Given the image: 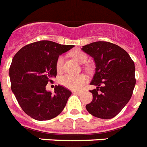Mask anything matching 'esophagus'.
<instances>
[{
  "label": "esophagus",
  "instance_id": "obj_1",
  "mask_svg": "<svg viewBox=\"0 0 147 147\" xmlns=\"http://www.w3.org/2000/svg\"><path fill=\"white\" fill-rule=\"evenodd\" d=\"M74 93H76V94L77 95H81L82 92H81V91H74Z\"/></svg>",
  "mask_w": 147,
  "mask_h": 147
}]
</instances>
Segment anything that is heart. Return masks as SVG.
<instances>
[{
	"instance_id": "heart-1",
	"label": "heart",
	"mask_w": 147,
	"mask_h": 147,
	"mask_svg": "<svg viewBox=\"0 0 147 147\" xmlns=\"http://www.w3.org/2000/svg\"><path fill=\"white\" fill-rule=\"evenodd\" d=\"M71 56L80 63H84L87 60V55L80 50L73 51L71 53ZM63 57L60 56L57 60L56 63L57 71H60L63 69ZM86 81H87V78L83 74H78V75L66 74L65 76H61L59 79L60 84L70 90H78L83 86Z\"/></svg>"
}]
</instances>
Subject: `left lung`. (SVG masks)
<instances>
[{"label":"left lung","mask_w":147,"mask_h":147,"mask_svg":"<svg viewBox=\"0 0 147 147\" xmlns=\"http://www.w3.org/2000/svg\"><path fill=\"white\" fill-rule=\"evenodd\" d=\"M81 50L92 57L96 71L90 90L92 101L86 105L89 113L101 119H111L121 111L132 96L136 80L134 61L121 47L108 42H95Z\"/></svg>","instance_id":"1"}]
</instances>
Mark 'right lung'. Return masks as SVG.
<instances>
[{
    "mask_svg": "<svg viewBox=\"0 0 147 147\" xmlns=\"http://www.w3.org/2000/svg\"><path fill=\"white\" fill-rule=\"evenodd\" d=\"M73 47L42 40L24 46L13 57L9 71L11 89L22 110L33 119H53L65 108L71 91L58 85L52 94L45 87L56 78L59 56Z\"/></svg>",
    "mask_w": 147,
    "mask_h": 147,
    "instance_id": "right-lung-1",
    "label": "right lung"
}]
</instances>
